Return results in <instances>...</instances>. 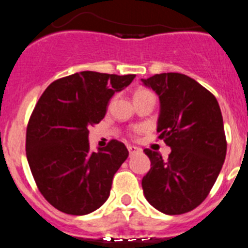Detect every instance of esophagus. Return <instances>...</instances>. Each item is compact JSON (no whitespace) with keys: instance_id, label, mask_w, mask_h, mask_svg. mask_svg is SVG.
<instances>
[{"instance_id":"obj_1","label":"esophagus","mask_w":248,"mask_h":248,"mask_svg":"<svg viewBox=\"0 0 248 248\" xmlns=\"http://www.w3.org/2000/svg\"><path fill=\"white\" fill-rule=\"evenodd\" d=\"M128 150L130 154H134V153H138V152H140V149H139L138 147H134V145H128Z\"/></svg>"}]
</instances>
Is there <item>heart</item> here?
<instances>
[{
	"instance_id": "b5f03b06",
	"label": "heart",
	"mask_w": 248,
	"mask_h": 248,
	"mask_svg": "<svg viewBox=\"0 0 248 248\" xmlns=\"http://www.w3.org/2000/svg\"><path fill=\"white\" fill-rule=\"evenodd\" d=\"M143 98H155L154 94L149 90H145V89H139L137 90L134 94V100H138V99H143Z\"/></svg>"
}]
</instances>
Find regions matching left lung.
Wrapping results in <instances>:
<instances>
[{"instance_id":"obj_1","label":"left lung","mask_w":248,"mask_h":248,"mask_svg":"<svg viewBox=\"0 0 248 248\" xmlns=\"http://www.w3.org/2000/svg\"><path fill=\"white\" fill-rule=\"evenodd\" d=\"M141 81L159 96L158 138L172 149L167 159L144 149L152 167L141 181L143 192L160 212L187 213L206 200L225 162L227 141L218 101L185 74H156Z\"/></svg>"}]
</instances>
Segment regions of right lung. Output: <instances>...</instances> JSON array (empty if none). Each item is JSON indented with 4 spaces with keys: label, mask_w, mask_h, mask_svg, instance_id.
<instances>
[{
    "label": "right lung",
    "mask_w": 248,
    "mask_h": 248,
    "mask_svg": "<svg viewBox=\"0 0 248 248\" xmlns=\"http://www.w3.org/2000/svg\"><path fill=\"white\" fill-rule=\"evenodd\" d=\"M135 75L81 71L55 80L42 93L27 124L26 155L37 188L67 215L94 212L109 198L113 177L129 152L115 139L90 152L89 126Z\"/></svg>",
    "instance_id": "1"
}]
</instances>
